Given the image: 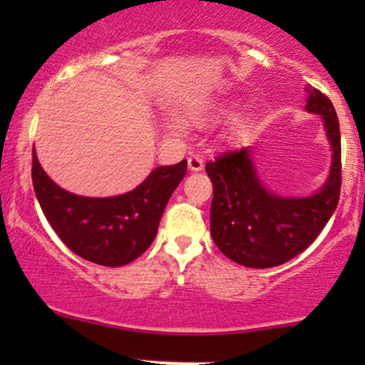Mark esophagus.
I'll use <instances>...</instances> for the list:
<instances>
[{
  "label": "esophagus",
  "mask_w": 365,
  "mask_h": 365,
  "mask_svg": "<svg viewBox=\"0 0 365 365\" xmlns=\"http://www.w3.org/2000/svg\"><path fill=\"white\" fill-rule=\"evenodd\" d=\"M204 168V159L197 154H190L188 156V170L190 171H200Z\"/></svg>",
  "instance_id": "esophagus-1"
}]
</instances>
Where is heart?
I'll use <instances>...</instances> for the list:
<instances>
[{
    "label": "heart",
    "instance_id": "heart-1",
    "mask_svg": "<svg viewBox=\"0 0 365 365\" xmlns=\"http://www.w3.org/2000/svg\"><path fill=\"white\" fill-rule=\"evenodd\" d=\"M170 128H173L175 132H180V130H182V123L177 120H170Z\"/></svg>",
    "mask_w": 365,
    "mask_h": 365
}]
</instances>
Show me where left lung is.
Listing matches in <instances>:
<instances>
[{
    "label": "left lung",
    "instance_id": "1",
    "mask_svg": "<svg viewBox=\"0 0 365 365\" xmlns=\"http://www.w3.org/2000/svg\"><path fill=\"white\" fill-rule=\"evenodd\" d=\"M305 110L319 115L331 148L324 185L307 197H284L264 187L252 150L244 148L207 163L215 187L211 237L233 262L266 269L290 261L316 240L338 206L341 188L340 123L333 103L317 89H307Z\"/></svg>",
    "mask_w": 365,
    "mask_h": 365
}]
</instances>
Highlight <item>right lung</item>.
I'll return each mask as SVG.
<instances>
[{
	"mask_svg": "<svg viewBox=\"0 0 365 365\" xmlns=\"http://www.w3.org/2000/svg\"><path fill=\"white\" fill-rule=\"evenodd\" d=\"M185 173L183 159L158 166L127 194L83 197L56 185L32 150V183L46 220L72 252L108 267L135 261L149 249L166 204Z\"/></svg>",
	"mask_w": 365,
	"mask_h": 365,
	"instance_id": "1",
	"label": "right lung"
}]
</instances>
